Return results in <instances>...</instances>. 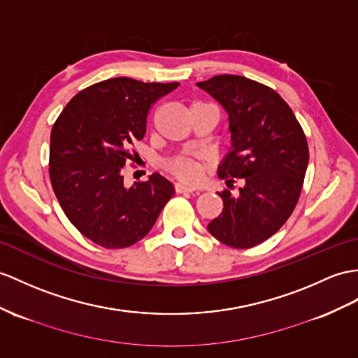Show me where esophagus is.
Masks as SVG:
<instances>
[{"mask_svg":"<svg viewBox=\"0 0 358 358\" xmlns=\"http://www.w3.org/2000/svg\"><path fill=\"white\" fill-rule=\"evenodd\" d=\"M176 191H178V193H197L199 188L193 187V185L182 184V182H179V184H176Z\"/></svg>","mask_w":358,"mask_h":358,"instance_id":"34e87169","label":"esophagus"}]
</instances>
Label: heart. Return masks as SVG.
I'll return each mask as SVG.
<instances>
[{"mask_svg":"<svg viewBox=\"0 0 358 358\" xmlns=\"http://www.w3.org/2000/svg\"><path fill=\"white\" fill-rule=\"evenodd\" d=\"M170 170L182 180L196 182L205 171V165L191 158H178L170 162Z\"/></svg>","mask_w":358,"mask_h":358,"instance_id":"obj_1","label":"heart"}]
</instances>
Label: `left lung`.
Segmentation results:
<instances>
[{"label":"left lung","instance_id":"left-lung-1","mask_svg":"<svg viewBox=\"0 0 358 358\" xmlns=\"http://www.w3.org/2000/svg\"><path fill=\"white\" fill-rule=\"evenodd\" d=\"M228 113L231 150L217 174L240 193L224 189L223 209L208 231L223 245L248 249L272 237L298 203L308 165V144L301 124L281 95L250 78L215 76L196 83Z\"/></svg>","mask_w":358,"mask_h":358}]
</instances>
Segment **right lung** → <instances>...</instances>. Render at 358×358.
Returning a JSON list of instances; mask_svg holds the SVG:
<instances>
[{
	"instance_id": "1",
	"label": "right lung",
	"mask_w": 358,
	"mask_h": 358,
	"mask_svg": "<svg viewBox=\"0 0 358 358\" xmlns=\"http://www.w3.org/2000/svg\"><path fill=\"white\" fill-rule=\"evenodd\" d=\"M179 83L115 77L78 92L50 136V179L64 213L86 238L121 249L144 238L174 196L169 179L153 173L124 185L123 167L145 135L152 104Z\"/></svg>"
}]
</instances>
